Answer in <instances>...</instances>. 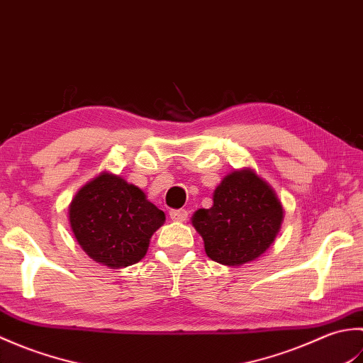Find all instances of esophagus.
Returning <instances> with one entry per match:
<instances>
[{
	"label": "esophagus",
	"instance_id": "1",
	"mask_svg": "<svg viewBox=\"0 0 363 363\" xmlns=\"http://www.w3.org/2000/svg\"><path fill=\"white\" fill-rule=\"evenodd\" d=\"M187 217H189V212L186 209H174L169 212V218H172L173 221L184 223L187 220Z\"/></svg>",
	"mask_w": 363,
	"mask_h": 363
}]
</instances>
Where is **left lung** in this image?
<instances>
[{"label": "left lung", "instance_id": "8db88e82", "mask_svg": "<svg viewBox=\"0 0 363 363\" xmlns=\"http://www.w3.org/2000/svg\"><path fill=\"white\" fill-rule=\"evenodd\" d=\"M284 209L274 190L251 168L225 176L211 209H199L191 225L206 254L221 265L240 267L262 256L279 233Z\"/></svg>", "mask_w": 363, "mask_h": 363}]
</instances>
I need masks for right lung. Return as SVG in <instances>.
<instances>
[{
  "label": "right lung",
  "mask_w": 363,
  "mask_h": 363,
  "mask_svg": "<svg viewBox=\"0 0 363 363\" xmlns=\"http://www.w3.org/2000/svg\"><path fill=\"white\" fill-rule=\"evenodd\" d=\"M68 220L76 242L90 259L109 268H125L145 257L165 213L140 189L103 172L74 195Z\"/></svg>",
  "instance_id": "right-lung-1"
}]
</instances>
